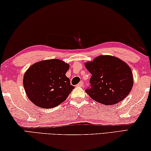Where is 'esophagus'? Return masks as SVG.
Wrapping results in <instances>:
<instances>
[{
	"label": "esophagus",
	"instance_id": "1",
	"mask_svg": "<svg viewBox=\"0 0 151 151\" xmlns=\"http://www.w3.org/2000/svg\"><path fill=\"white\" fill-rule=\"evenodd\" d=\"M83 85H84V83H83V81H81V82L77 85L78 87H83Z\"/></svg>",
	"mask_w": 151,
	"mask_h": 151
}]
</instances>
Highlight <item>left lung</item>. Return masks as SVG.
Segmentation results:
<instances>
[{
    "mask_svg": "<svg viewBox=\"0 0 151 151\" xmlns=\"http://www.w3.org/2000/svg\"><path fill=\"white\" fill-rule=\"evenodd\" d=\"M85 66L92 76L91 87L86 93L95 101L111 106L122 101L133 87L131 68L116 56L101 55L87 62Z\"/></svg>",
    "mask_w": 151,
    "mask_h": 151,
    "instance_id": "left-lung-1",
    "label": "left lung"
}]
</instances>
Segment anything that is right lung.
<instances>
[{
	"mask_svg": "<svg viewBox=\"0 0 151 151\" xmlns=\"http://www.w3.org/2000/svg\"><path fill=\"white\" fill-rule=\"evenodd\" d=\"M69 64L59 59L32 64L24 74L23 86L29 99L42 108L50 109L65 101L74 86L66 76Z\"/></svg>",
	"mask_w": 151,
	"mask_h": 151,
	"instance_id": "1",
	"label": "right lung"
}]
</instances>
